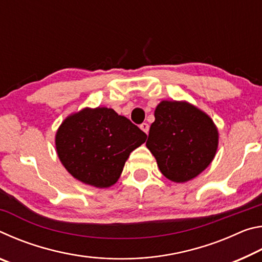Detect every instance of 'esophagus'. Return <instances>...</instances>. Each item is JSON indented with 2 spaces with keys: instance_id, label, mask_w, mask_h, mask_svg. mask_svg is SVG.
I'll return each mask as SVG.
<instances>
[{
  "instance_id": "obj_1",
  "label": "esophagus",
  "mask_w": 262,
  "mask_h": 262,
  "mask_svg": "<svg viewBox=\"0 0 262 262\" xmlns=\"http://www.w3.org/2000/svg\"><path fill=\"white\" fill-rule=\"evenodd\" d=\"M140 128H141L142 130H143V132L145 133V134H148V133H149V125H148L147 122H143V123H142V125L140 126Z\"/></svg>"
}]
</instances>
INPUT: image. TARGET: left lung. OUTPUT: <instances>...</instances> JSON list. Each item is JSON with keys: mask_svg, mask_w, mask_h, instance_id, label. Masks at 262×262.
Here are the masks:
<instances>
[{"mask_svg": "<svg viewBox=\"0 0 262 262\" xmlns=\"http://www.w3.org/2000/svg\"><path fill=\"white\" fill-rule=\"evenodd\" d=\"M217 144V128L202 111L180 101L157 106L147 147L167 179L185 183L200 174L214 159Z\"/></svg>", "mask_w": 262, "mask_h": 262, "instance_id": "8db88e82", "label": "left lung"}]
</instances>
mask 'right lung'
I'll return each mask as SVG.
<instances>
[{
  "mask_svg": "<svg viewBox=\"0 0 262 262\" xmlns=\"http://www.w3.org/2000/svg\"><path fill=\"white\" fill-rule=\"evenodd\" d=\"M147 134L114 110L84 108L70 115L56 133L60 161L74 178L105 188L117 183L129 154Z\"/></svg>",
  "mask_w": 262,
  "mask_h": 262,
  "instance_id": "obj_1",
  "label": "right lung"
}]
</instances>
